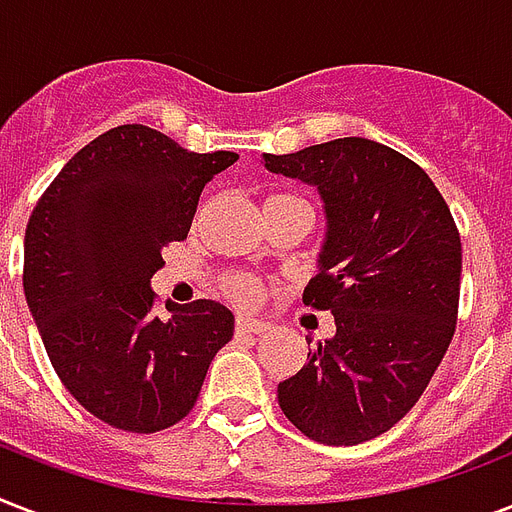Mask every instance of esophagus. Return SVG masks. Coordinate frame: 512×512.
I'll return each mask as SVG.
<instances>
[{
    "mask_svg": "<svg viewBox=\"0 0 512 512\" xmlns=\"http://www.w3.org/2000/svg\"><path fill=\"white\" fill-rule=\"evenodd\" d=\"M268 332V324L265 321H257V319H236V335L244 337V335H263Z\"/></svg>",
    "mask_w": 512,
    "mask_h": 512,
    "instance_id": "obj_1",
    "label": "esophagus"
}]
</instances>
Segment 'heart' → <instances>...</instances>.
Masks as SVG:
<instances>
[{"label": "heart", "instance_id": "heart-1", "mask_svg": "<svg viewBox=\"0 0 512 512\" xmlns=\"http://www.w3.org/2000/svg\"><path fill=\"white\" fill-rule=\"evenodd\" d=\"M273 199H287V201H297L292 199V196H271L268 201ZM303 204V201H300ZM225 287V295L231 297L233 303L239 305H252L260 297V287H257V281H252L249 276H228V279L223 281Z\"/></svg>", "mask_w": 512, "mask_h": 512}]
</instances>
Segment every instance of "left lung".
I'll use <instances>...</instances> for the list:
<instances>
[{
  "mask_svg": "<svg viewBox=\"0 0 512 512\" xmlns=\"http://www.w3.org/2000/svg\"><path fill=\"white\" fill-rule=\"evenodd\" d=\"M268 172L319 191L324 244L303 303L335 316L308 361L279 382L281 412L305 436L353 446L382 436L428 388L454 335L462 244L425 170L366 138L263 154Z\"/></svg>",
  "mask_w": 512,
  "mask_h": 512,
  "instance_id": "obj_1",
  "label": "left lung"
}]
</instances>
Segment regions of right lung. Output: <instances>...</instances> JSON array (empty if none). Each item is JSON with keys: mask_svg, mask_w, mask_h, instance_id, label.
I'll return each instance as SVG.
<instances>
[{"mask_svg": "<svg viewBox=\"0 0 512 512\" xmlns=\"http://www.w3.org/2000/svg\"><path fill=\"white\" fill-rule=\"evenodd\" d=\"M239 154H193L143 124L84 146L44 191L23 239V292L60 382L98 420L156 433L191 412L233 337L215 300L156 316L162 249L188 236L207 180Z\"/></svg>", "mask_w": 512, "mask_h": 512, "instance_id": "right-lung-1", "label": "right lung"}]
</instances>
